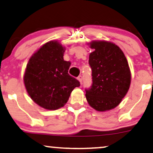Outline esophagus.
<instances>
[{
    "mask_svg": "<svg viewBox=\"0 0 153 153\" xmlns=\"http://www.w3.org/2000/svg\"><path fill=\"white\" fill-rule=\"evenodd\" d=\"M82 79H83V77L82 76H79L78 77H77V79H78L79 82H80V84L82 83Z\"/></svg>",
    "mask_w": 153,
    "mask_h": 153,
    "instance_id": "34e87169",
    "label": "esophagus"
}]
</instances>
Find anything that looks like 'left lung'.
<instances>
[{
    "mask_svg": "<svg viewBox=\"0 0 153 153\" xmlns=\"http://www.w3.org/2000/svg\"><path fill=\"white\" fill-rule=\"evenodd\" d=\"M90 47L94 49L89 59L92 85L85 89L86 98L96 110H109L119 105L130 88L131 74L128 61L113 43L94 41Z\"/></svg>",
    "mask_w": 153,
    "mask_h": 153,
    "instance_id": "8db88e82",
    "label": "left lung"
}]
</instances>
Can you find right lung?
<instances>
[{"label": "right lung", "instance_id": "add662e5", "mask_svg": "<svg viewBox=\"0 0 153 153\" xmlns=\"http://www.w3.org/2000/svg\"><path fill=\"white\" fill-rule=\"evenodd\" d=\"M64 50L56 41L45 44L29 59L23 77L32 100L49 110L63 107L74 88L80 85L68 74L71 62L64 60Z\"/></svg>", "mask_w": 153, "mask_h": 153}]
</instances>
